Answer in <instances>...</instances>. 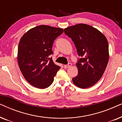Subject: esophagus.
I'll return each mask as SVG.
<instances>
[{"label": "esophagus", "mask_w": 122, "mask_h": 122, "mask_svg": "<svg viewBox=\"0 0 122 122\" xmlns=\"http://www.w3.org/2000/svg\"><path fill=\"white\" fill-rule=\"evenodd\" d=\"M71 63H68V64L64 65V67L65 68H68L71 67Z\"/></svg>", "instance_id": "34e87169"}]
</instances>
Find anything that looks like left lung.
I'll use <instances>...</instances> for the list:
<instances>
[{"instance_id":"1","label":"left lung","mask_w":122,"mask_h":122,"mask_svg":"<svg viewBox=\"0 0 122 122\" xmlns=\"http://www.w3.org/2000/svg\"><path fill=\"white\" fill-rule=\"evenodd\" d=\"M81 56L76 63L78 74L72 81L76 86H94L104 73L109 60L108 41L101 31L89 25L78 24L64 29Z\"/></svg>"}]
</instances>
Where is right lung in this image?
<instances>
[{
    "mask_svg": "<svg viewBox=\"0 0 122 122\" xmlns=\"http://www.w3.org/2000/svg\"><path fill=\"white\" fill-rule=\"evenodd\" d=\"M63 33L61 28L41 25L29 30L20 40L18 62L25 79L31 86L45 89L51 86L61 68L49 56L54 40Z\"/></svg>",
    "mask_w": 122,
    "mask_h": 122,
    "instance_id": "obj_1",
    "label": "right lung"
}]
</instances>
